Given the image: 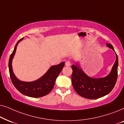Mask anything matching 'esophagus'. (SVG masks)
<instances>
[{"label":"esophagus","instance_id":"1","mask_svg":"<svg viewBox=\"0 0 124 124\" xmlns=\"http://www.w3.org/2000/svg\"><path fill=\"white\" fill-rule=\"evenodd\" d=\"M65 65L67 66V67H69V66L70 65V62L69 61H67V62H65Z\"/></svg>","mask_w":124,"mask_h":124}]
</instances>
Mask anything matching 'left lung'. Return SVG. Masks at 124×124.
Segmentation results:
<instances>
[{"instance_id": "obj_1", "label": "left lung", "mask_w": 124, "mask_h": 124, "mask_svg": "<svg viewBox=\"0 0 124 124\" xmlns=\"http://www.w3.org/2000/svg\"><path fill=\"white\" fill-rule=\"evenodd\" d=\"M106 46L115 51L111 44ZM118 56L116 53L115 61L111 72L101 78H92L87 76L81 68L79 64L72 65V83L74 89L79 95L90 99H98L109 94L114 87L117 78Z\"/></svg>"}]
</instances>
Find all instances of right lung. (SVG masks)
<instances>
[{
    "label": "right lung",
    "mask_w": 124,
    "mask_h": 124,
    "mask_svg": "<svg viewBox=\"0 0 124 124\" xmlns=\"http://www.w3.org/2000/svg\"><path fill=\"white\" fill-rule=\"evenodd\" d=\"M23 38L17 42L10 56L9 59V71L10 77L13 85L21 94L32 98H39L46 95L53 89L56 79L63 68L65 62H62L56 65L51 66L43 76L37 80L31 82H25L18 79L15 75L12 68V60L16 53L18 44Z\"/></svg>",
    "instance_id": "right-lung-1"
}]
</instances>
